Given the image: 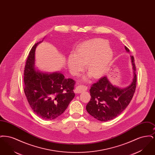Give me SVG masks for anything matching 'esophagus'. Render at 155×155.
Masks as SVG:
<instances>
[{
  "mask_svg": "<svg viewBox=\"0 0 155 155\" xmlns=\"http://www.w3.org/2000/svg\"><path fill=\"white\" fill-rule=\"evenodd\" d=\"M87 88L85 86L78 85L74 89V92L75 93H81L84 91H87Z\"/></svg>",
  "mask_w": 155,
  "mask_h": 155,
  "instance_id": "1",
  "label": "esophagus"
}]
</instances>
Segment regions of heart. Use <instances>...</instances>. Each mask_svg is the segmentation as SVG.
<instances>
[{"label": "heart", "instance_id": "b5f03b06", "mask_svg": "<svg viewBox=\"0 0 155 155\" xmlns=\"http://www.w3.org/2000/svg\"><path fill=\"white\" fill-rule=\"evenodd\" d=\"M113 53L109 48L108 42L102 39H94L85 41L75 50L67 60L70 72L77 75L83 70L82 64H86V70L94 78L102 77L107 71L112 60ZM84 79H87L86 77Z\"/></svg>", "mask_w": 155, "mask_h": 155}]
</instances>
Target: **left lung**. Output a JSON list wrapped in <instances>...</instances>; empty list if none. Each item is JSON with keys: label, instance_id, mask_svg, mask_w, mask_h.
Masks as SVG:
<instances>
[{"label": "left lung", "instance_id": "left-lung-1", "mask_svg": "<svg viewBox=\"0 0 155 155\" xmlns=\"http://www.w3.org/2000/svg\"><path fill=\"white\" fill-rule=\"evenodd\" d=\"M127 52H130L125 46ZM134 78L131 84L124 89L113 85L106 77H103L92 85L89 90L91 96L86 106L89 114L101 121L116 118L130 103L135 91L137 84L136 67L131 56Z\"/></svg>", "mask_w": 155, "mask_h": 155}]
</instances>
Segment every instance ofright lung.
Here are the masks:
<instances>
[{"label":"right lung","mask_w":155,"mask_h":155,"mask_svg":"<svg viewBox=\"0 0 155 155\" xmlns=\"http://www.w3.org/2000/svg\"><path fill=\"white\" fill-rule=\"evenodd\" d=\"M37 42L31 48L24 68V91L34 112L41 118L53 120L66 110L75 96V82L60 73L36 71L35 51Z\"/></svg>","instance_id":"add662e5"}]
</instances>
